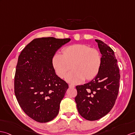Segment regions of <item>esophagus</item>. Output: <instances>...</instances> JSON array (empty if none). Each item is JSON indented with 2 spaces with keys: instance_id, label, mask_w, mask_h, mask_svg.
Segmentation results:
<instances>
[{
  "instance_id": "1",
  "label": "esophagus",
  "mask_w": 135,
  "mask_h": 135,
  "mask_svg": "<svg viewBox=\"0 0 135 135\" xmlns=\"http://www.w3.org/2000/svg\"><path fill=\"white\" fill-rule=\"evenodd\" d=\"M69 88H74L75 87L74 85H71V84H69Z\"/></svg>"
}]
</instances>
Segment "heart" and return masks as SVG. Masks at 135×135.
I'll use <instances>...</instances> for the list:
<instances>
[{
  "label": "heart",
  "instance_id": "heart-1",
  "mask_svg": "<svg viewBox=\"0 0 135 135\" xmlns=\"http://www.w3.org/2000/svg\"><path fill=\"white\" fill-rule=\"evenodd\" d=\"M101 57L99 51L84 44H74L64 48L62 55L56 54L52 59L55 73L63 78L72 68L73 71L66 76L70 83L78 84L85 80H90L100 70Z\"/></svg>",
  "mask_w": 135,
  "mask_h": 135
}]
</instances>
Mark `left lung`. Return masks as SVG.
Returning a JSON list of instances; mask_svg holds the SVG:
<instances>
[{"mask_svg":"<svg viewBox=\"0 0 135 135\" xmlns=\"http://www.w3.org/2000/svg\"><path fill=\"white\" fill-rule=\"evenodd\" d=\"M95 41L102 54L100 70L92 81L76 86L75 97L79 113L89 121L101 119L112 109L119 93L120 78L113 50L103 41Z\"/></svg>","mask_w":135,"mask_h":135,"instance_id":"left-lung-1","label":"left lung"}]
</instances>
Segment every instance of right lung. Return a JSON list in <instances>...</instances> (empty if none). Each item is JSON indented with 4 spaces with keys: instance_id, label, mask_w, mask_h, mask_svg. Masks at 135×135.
<instances>
[{
    "instance_id": "1",
    "label": "right lung",
    "mask_w": 135,
    "mask_h": 135,
    "mask_svg": "<svg viewBox=\"0 0 135 135\" xmlns=\"http://www.w3.org/2000/svg\"><path fill=\"white\" fill-rule=\"evenodd\" d=\"M70 41V38H35L19 55L15 94L24 112L37 122H49L58 114L69 86L55 74L52 59L58 49Z\"/></svg>"
}]
</instances>
